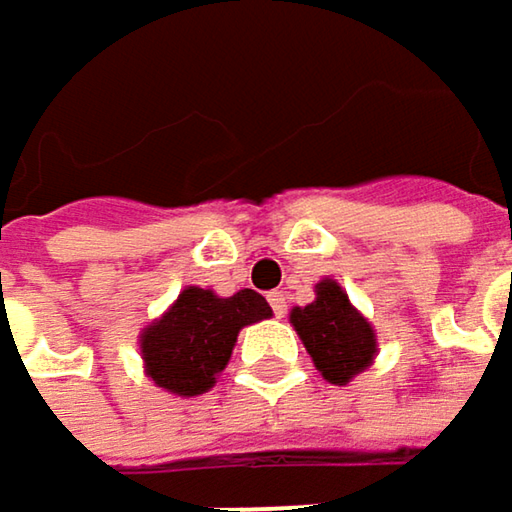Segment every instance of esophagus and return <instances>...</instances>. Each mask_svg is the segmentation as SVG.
<instances>
[{
    "instance_id": "34e87169",
    "label": "esophagus",
    "mask_w": 512,
    "mask_h": 512,
    "mask_svg": "<svg viewBox=\"0 0 512 512\" xmlns=\"http://www.w3.org/2000/svg\"><path fill=\"white\" fill-rule=\"evenodd\" d=\"M269 304H272V310H275V316H284L287 313V296L284 293H269Z\"/></svg>"
}]
</instances>
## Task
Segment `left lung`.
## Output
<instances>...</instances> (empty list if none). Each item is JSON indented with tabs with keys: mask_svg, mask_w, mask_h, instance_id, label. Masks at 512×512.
<instances>
[{
	"mask_svg": "<svg viewBox=\"0 0 512 512\" xmlns=\"http://www.w3.org/2000/svg\"><path fill=\"white\" fill-rule=\"evenodd\" d=\"M290 322L328 384L346 387L375 360V331L334 278H322L316 284V299L293 307Z\"/></svg>",
	"mask_w": 512,
	"mask_h": 512,
	"instance_id": "obj_1",
	"label": "left lung"
}]
</instances>
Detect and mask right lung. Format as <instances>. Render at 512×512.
<instances>
[{
  "label": "right lung",
  "instance_id": "add662e5",
  "mask_svg": "<svg viewBox=\"0 0 512 512\" xmlns=\"http://www.w3.org/2000/svg\"><path fill=\"white\" fill-rule=\"evenodd\" d=\"M269 316L272 307L255 290L219 299L213 290L187 287L161 319L143 328V369L166 393H208L231 360L237 334Z\"/></svg>",
  "mask_w": 512,
  "mask_h": 512
}]
</instances>
